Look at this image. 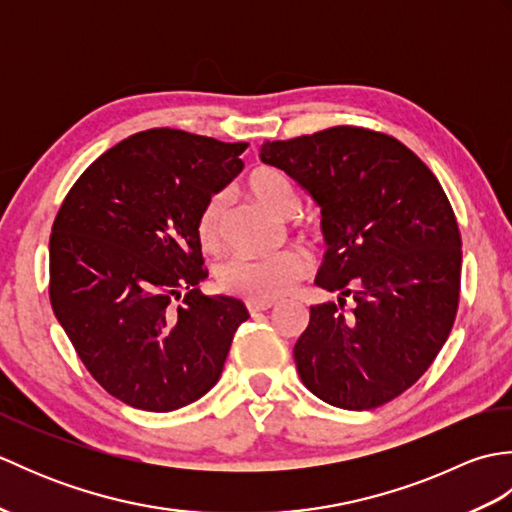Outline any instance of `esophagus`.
Segmentation results:
<instances>
[{
	"instance_id": "34e87169",
	"label": "esophagus",
	"mask_w": 512,
	"mask_h": 512,
	"mask_svg": "<svg viewBox=\"0 0 512 512\" xmlns=\"http://www.w3.org/2000/svg\"><path fill=\"white\" fill-rule=\"evenodd\" d=\"M275 306V301H268V299H248L246 301V308L250 314H259V312H266Z\"/></svg>"
}]
</instances>
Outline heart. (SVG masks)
<instances>
[{"instance_id": "obj_1", "label": "heart", "mask_w": 512, "mask_h": 512, "mask_svg": "<svg viewBox=\"0 0 512 512\" xmlns=\"http://www.w3.org/2000/svg\"><path fill=\"white\" fill-rule=\"evenodd\" d=\"M248 191L259 202L281 215L297 211V193L288 176L275 167H257L246 178ZM226 200L222 193L211 195L198 215V239L206 250H215L222 244V217ZM310 257L301 248H286L268 257L235 255L217 268V284L222 290L248 299H277L306 277Z\"/></svg>"}]
</instances>
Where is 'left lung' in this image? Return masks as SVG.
<instances>
[{"label": "left lung", "instance_id": "1", "mask_svg": "<svg viewBox=\"0 0 512 512\" xmlns=\"http://www.w3.org/2000/svg\"><path fill=\"white\" fill-rule=\"evenodd\" d=\"M259 158L321 206L328 253L314 284L341 292L310 308L295 345L303 385L332 407L385 405L436 361L458 314L462 237L447 193L409 147L365 127L266 140Z\"/></svg>", "mask_w": 512, "mask_h": 512}]
</instances>
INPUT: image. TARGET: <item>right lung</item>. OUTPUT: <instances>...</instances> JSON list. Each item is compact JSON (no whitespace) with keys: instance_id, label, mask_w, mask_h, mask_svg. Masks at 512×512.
Masks as SVG:
<instances>
[{"instance_id":"right-lung-1","label":"right lung","mask_w":512,"mask_h":512,"mask_svg":"<svg viewBox=\"0 0 512 512\" xmlns=\"http://www.w3.org/2000/svg\"><path fill=\"white\" fill-rule=\"evenodd\" d=\"M248 143L156 127L107 149L65 195L50 233V303L107 394L173 411L220 378L248 310L206 297L198 215L244 169Z\"/></svg>"}]
</instances>
